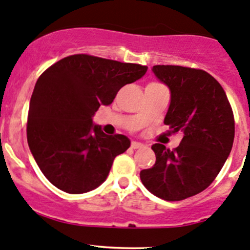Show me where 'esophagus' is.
<instances>
[{"instance_id": "34e87169", "label": "esophagus", "mask_w": 250, "mask_h": 250, "mask_svg": "<svg viewBox=\"0 0 250 250\" xmlns=\"http://www.w3.org/2000/svg\"><path fill=\"white\" fill-rule=\"evenodd\" d=\"M142 147H144V144H141V142H136V141L131 142V148H133V149H139V148H142Z\"/></svg>"}]
</instances>
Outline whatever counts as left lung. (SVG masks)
Listing matches in <instances>:
<instances>
[{
  "label": "left lung",
  "instance_id": "left-lung-1",
  "mask_svg": "<svg viewBox=\"0 0 250 250\" xmlns=\"http://www.w3.org/2000/svg\"><path fill=\"white\" fill-rule=\"evenodd\" d=\"M152 71L171 92L164 123L183 139L173 150L153 145L155 164L140 178L159 198L183 201L205 190L223 167L234 144V115L223 87L205 71L173 65Z\"/></svg>",
  "mask_w": 250,
  "mask_h": 250
}]
</instances>
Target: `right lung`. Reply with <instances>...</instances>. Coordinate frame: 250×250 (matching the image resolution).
Listing matches in <instances>:
<instances>
[{
    "instance_id": "right-lung-1",
    "label": "right lung",
    "mask_w": 250,
    "mask_h": 250,
    "mask_svg": "<svg viewBox=\"0 0 250 250\" xmlns=\"http://www.w3.org/2000/svg\"><path fill=\"white\" fill-rule=\"evenodd\" d=\"M147 68L75 54L39 77L29 103L27 141L41 172L56 188L79 194L105 182L115 156L129 148L130 140L106 135L92 117Z\"/></svg>"
}]
</instances>
